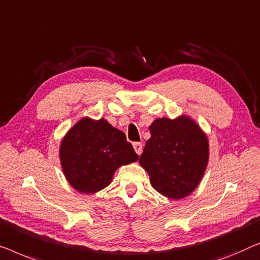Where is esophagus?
Masks as SVG:
<instances>
[{"label":"esophagus","instance_id":"esophagus-1","mask_svg":"<svg viewBox=\"0 0 260 260\" xmlns=\"http://www.w3.org/2000/svg\"><path fill=\"white\" fill-rule=\"evenodd\" d=\"M133 147H134V151L137 152V154L140 155L142 153V144H141V142H134Z\"/></svg>","mask_w":260,"mask_h":260}]
</instances>
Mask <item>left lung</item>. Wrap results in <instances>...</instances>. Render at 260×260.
<instances>
[{"label":"left lung","mask_w":260,"mask_h":260,"mask_svg":"<svg viewBox=\"0 0 260 260\" xmlns=\"http://www.w3.org/2000/svg\"><path fill=\"white\" fill-rule=\"evenodd\" d=\"M149 132L139 162L148 172L153 188L171 199L191 194L207 166L206 135L188 116L156 119Z\"/></svg>","instance_id":"left-lung-1"}]
</instances>
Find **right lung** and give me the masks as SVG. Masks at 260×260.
I'll use <instances>...</instances> for the list:
<instances>
[{
    "instance_id": "right-lung-1",
    "label": "right lung",
    "mask_w": 260,
    "mask_h": 260,
    "mask_svg": "<svg viewBox=\"0 0 260 260\" xmlns=\"http://www.w3.org/2000/svg\"><path fill=\"white\" fill-rule=\"evenodd\" d=\"M138 159L123 132L105 119H81L68 131L60 146L66 178L73 187L85 194L101 191L111 184L120 166Z\"/></svg>"
}]
</instances>
